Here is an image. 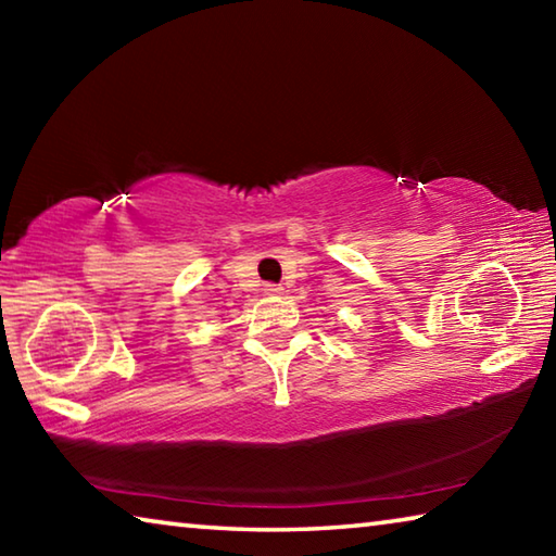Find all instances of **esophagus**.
Here are the masks:
<instances>
[{
	"label": "esophagus",
	"instance_id": "34e87169",
	"mask_svg": "<svg viewBox=\"0 0 556 556\" xmlns=\"http://www.w3.org/2000/svg\"><path fill=\"white\" fill-rule=\"evenodd\" d=\"M265 294L267 296H279L281 294V287L279 285H265Z\"/></svg>",
	"mask_w": 556,
	"mask_h": 556
}]
</instances>
